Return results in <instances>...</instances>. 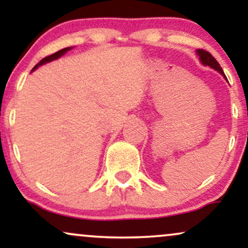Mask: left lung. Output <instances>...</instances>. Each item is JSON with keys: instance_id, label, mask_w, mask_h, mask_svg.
<instances>
[{"instance_id": "8db88e82", "label": "left lung", "mask_w": 248, "mask_h": 248, "mask_svg": "<svg viewBox=\"0 0 248 248\" xmlns=\"http://www.w3.org/2000/svg\"><path fill=\"white\" fill-rule=\"evenodd\" d=\"M197 53L199 56V59H201V62H203L204 65H207V66L212 67V69H215V70H217L219 73H221V75H223L225 78H226V76L224 75L223 69H221L220 65H219V62L216 61V58L211 55V53L207 52V51L203 50V49L197 50Z\"/></svg>"}]
</instances>
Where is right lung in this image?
<instances>
[{
	"instance_id": "right-lung-1",
	"label": "right lung",
	"mask_w": 248,
	"mask_h": 248,
	"mask_svg": "<svg viewBox=\"0 0 248 248\" xmlns=\"http://www.w3.org/2000/svg\"><path fill=\"white\" fill-rule=\"evenodd\" d=\"M69 50H71V47H65V49H62V50L57 51L56 53H52V55H50V56L45 57V58H43L42 61L39 62L38 64H37L35 67H33L32 71H33V70H36L37 67L39 66V65H43V64H45V62H51V61H53V59H57V58H59V57L64 55V53H65V52H67V51H69Z\"/></svg>"
}]
</instances>
